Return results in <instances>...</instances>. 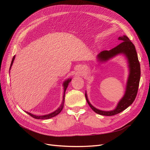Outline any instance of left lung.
Returning a JSON list of instances; mask_svg holds the SVG:
<instances>
[{
  "instance_id": "left-lung-1",
  "label": "left lung",
  "mask_w": 150,
  "mask_h": 150,
  "mask_svg": "<svg viewBox=\"0 0 150 150\" xmlns=\"http://www.w3.org/2000/svg\"><path fill=\"white\" fill-rule=\"evenodd\" d=\"M118 40L122 42L110 51H103L101 52L98 54L97 59L100 62H105L118 54H124L126 56L129 64V74L128 81H127L126 91L124 96L117 103V105L114 110L106 111L99 110L94 108L89 103L87 94L86 93H85L86 101L91 108L95 112L103 116H113L126 110L134 101L138 90L141 71L139 62L135 47L132 42L126 35L119 37Z\"/></svg>"
}]
</instances>
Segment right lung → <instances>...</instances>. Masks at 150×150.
<instances>
[{
	"label": "right lung",
	"instance_id": "1",
	"mask_svg": "<svg viewBox=\"0 0 150 150\" xmlns=\"http://www.w3.org/2000/svg\"><path fill=\"white\" fill-rule=\"evenodd\" d=\"M15 57H16V56H13V58H12V62H11V67H10V69H9V70H11V67H12V66L13 61H14V59H15ZM71 79H67L66 81H64V83H63V86H64V96H63V100H62V104H61V105L60 106V107L58 109H57V110H56L55 111H54V112H51V113H50V114H49V115H43V116L34 115L31 114V113H30V112H26V111H25V112H26L27 113H28V114L29 115H30V116L34 117V118H35V119H41V120H47V119H49V118H51V117H52L56 116L58 114H59L60 112L62 111L63 107H64L65 92H66V89H67V88L68 85H69V83L71 82Z\"/></svg>",
	"mask_w": 150,
	"mask_h": 150
}]
</instances>
